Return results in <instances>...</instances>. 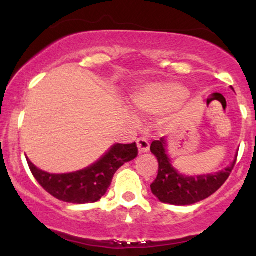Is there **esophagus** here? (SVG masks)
<instances>
[{
  "mask_svg": "<svg viewBox=\"0 0 256 256\" xmlns=\"http://www.w3.org/2000/svg\"><path fill=\"white\" fill-rule=\"evenodd\" d=\"M137 148H138V152L140 154H144V152H149V148H150V144H149L148 140L144 137L138 138L137 140Z\"/></svg>",
  "mask_w": 256,
  "mask_h": 256,
  "instance_id": "34e87169",
  "label": "esophagus"
}]
</instances>
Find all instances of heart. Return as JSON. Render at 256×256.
Listing matches in <instances>:
<instances>
[{
    "label": "heart",
    "instance_id": "b5f03b06",
    "mask_svg": "<svg viewBox=\"0 0 256 256\" xmlns=\"http://www.w3.org/2000/svg\"><path fill=\"white\" fill-rule=\"evenodd\" d=\"M186 96V88L182 84L158 82L146 84L134 91L130 96V104L140 116H156L178 106Z\"/></svg>",
    "mask_w": 256,
    "mask_h": 256
}]
</instances>
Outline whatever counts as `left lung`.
I'll list each match as a JSON object with an SVG mask.
<instances>
[{
    "label": "left lung",
    "mask_w": 256,
    "mask_h": 256,
    "mask_svg": "<svg viewBox=\"0 0 256 256\" xmlns=\"http://www.w3.org/2000/svg\"><path fill=\"white\" fill-rule=\"evenodd\" d=\"M231 89L234 90V88ZM167 148H168V142L166 137L152 143L150 152L158 158V172L156 179L150 185V189L152 195L158 201L174 206L194 204L210 198L228 178L238 154L237 150L231 165L225 167L222 171L207 173V174L186 176L179 172L176 166H173Z\"/></svg>",
    "instance_id": "left-lung-1"
}]
</instances>
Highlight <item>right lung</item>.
Segmentation results:
<instances>
[{
	"label": "right lung",
	"instance_id": "add662e5",
	"mask_svg": "<svg viewBox=\"0 0 256 256\" xmlns=\"http://www.w3.org/2000/svg\"><path fill=\"white\" fill-rule=\"evenodd\" d=\"M136 143H116L90 166L70 173H49L28 158V167L40 186L58 200L68 204H92L107 192L113 176L125 162L137 158Z\"/></svg>",
	"mask_w": 256,
	"mask_h": 256
}]
</instances>
